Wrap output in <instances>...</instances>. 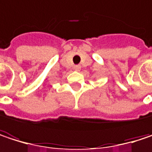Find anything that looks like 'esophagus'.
<instances>
[{
    "label": "esophagus",
    "instance_id": "obj_1",
    "mask_svg": "<svg viewBox=\"0 0 152 152\" xmlns=\"http://www.w3.org/2000/svg\"><path fill=\"white\" fill-rule=\"evenodd\" d=\"M74 69H75L76 71H79V70L81 69V66H80V65H75V66H74Z\"/></svg>",
    "mask_w": 152,
    "mask_h": 152
}]
</instances>
